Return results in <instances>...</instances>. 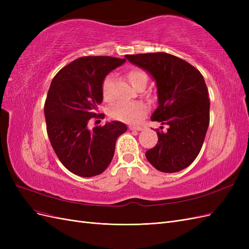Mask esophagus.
I'll return each instance as SVG.
<instances>
[{"instance_id":"34e87169","label":"esophagus","mask_w":249,"mask_h":249,"mask_svg":"<svg viewBox=\"0 0 249 249\" xmlns=\"http://www.w3.org/2000/svg\"><path fill=\"white\" fill-rule=\"evenodd\" d=\"M129 130L131 131H142L143 127L142 126H135V125H130Z\"/></svg>"}]
</instances>
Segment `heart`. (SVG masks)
<instances>
[{"label":"heart","mask_w":249,"mask_h":249,"mask_svg":"<svg viewBox=\"0 0 249 249\" xmlns=\"http://www.w3.org/2000/svg\"><path fill=\"white\" fill-rule=\"evenodd\" d=\"M127 78L134 87L140 83L148 81L147 73L142 70H132L127 72ZM102 94L105 101L113 100V74L105 77L102 83ZM147 113V106L142 102H116L109 109V114L112 118L126 124H138Z\"/></svg>","instance_id":"1"}]
</instances>
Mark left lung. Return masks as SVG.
Segmentation results:
<instances>
[{"instance_id":"8db88e82","label":"left lung","mask_w":249,"mask_h":249,"mask_svg":"<svg viewBox=\"0 0 249 249\" xmlns=\"http://www.w3.org/2000/svg\"><path fill=\"white\" fill-rule=\"evenodd\" d=\"M125 58L156 81L158 107L150 118L168 124L165 133L157 129L158 143L145 153L146 159L162 172L180 171L196 159L210 123V100L202 74L185 60L167 53Z\"/></svg>"}]
</instances>
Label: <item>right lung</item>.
<instances>
[{
  "instance_id": "right-lung-1",
  "label": "right lung",
  "mask_w": 249,
  "mask_h": 249,
  "mask_svg": "<svg viewBox=\"0 0 249 249\" xmlns=\"http://www.w3.org/2000/svg\"><path fill=\"white\" fill-rule=\"evenodd\" d=\"M124 62L110 56L81 57L60 70L51 83L44 104L47 132L60 162L74 175L90 178L106 170L117 138L127 129L120 122L87 127L103 102V80Z\"/></svg>"
}]
</instances>
